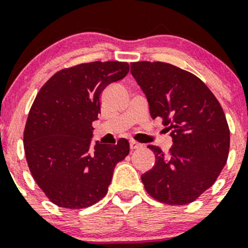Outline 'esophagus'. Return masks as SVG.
Here are the masks:
<instances>
[{
    "label": "esophagus",
    "mask_w": 248,
    "mask_h": 248,
    "mask_svg": "<svg viewBox=\"0 0 248 248\" xmlns=\"http://www.w3.org/2000/svg\"><path fill=\"white\" fill-rule=\"evenodd\" d=\"M141 144H139L138 141H134V140H132L131 143H129V148H131V150H137V149H139V148H141Z\"/></svg>",
    "instance_id": "obj_1"
}]
</instances>
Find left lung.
I'll list each match as a JSON object with an SVG mask.
<instances>
[{
  "label": "left lung",
  "mask_w": 248,
  "mask_h": 248,
  "mask_svg": "<svg viewBox=\"0 0 248 248\" xmlns=\"http://www.w3.org/2000/svg\"><path fill=\"white\" fill-rule=\"evenodd\" d=\"M131 74L161 117L173 145L167 154L148 145L155 165L141 175L145 190L168 205L190 203L211 188L227 163L230 132L210 88L194 74L167 63L138 62Z\"/></svg>",
  "instance_id": "8db88e82"
}]
</instances>
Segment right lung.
<instances>
[{
  "mask_svg": "<svg viewBox=\"0 0 248 248\" xmlns=\"http://www.w3.org/2000/svg\"><path fill=\"white\" fill-rule=\"evenodd\" d=\"M122 62H93L58 71L43 85L24 131L26 161L33 179L59 207L80 210L108 193L115 166L129 143L92 144L100 93L128 74Z\"/></svg>",
  "mask_w": 248,
  "mask_h": 248,
  "instance_id": "right-lung-1",
  "label": "right lung"
}]
</instances>
